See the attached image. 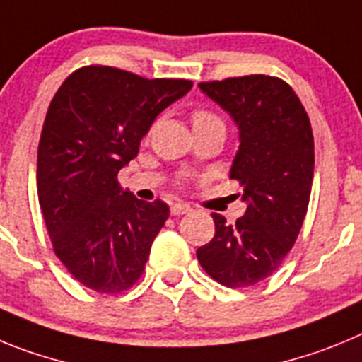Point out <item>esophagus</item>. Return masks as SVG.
<instances>
[{"instance_id":"1","label":"esophagus","mask_w":362,"mask_h":362,"mask_svg":"<svg viewBox=\"0 0 362 362\" xmlns=\"http://www.w3.org/2000/svg\"><path fill=\"white\" fill-rule=\"evenodd\" d=\"M191 205H187V204H173L171 205V214H173V216H182V214H187V213H191Z\"/></svg>"}]
</instances>
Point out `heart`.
Listing matches in <instances>:
<instances>
[{
  "label": "heart",
  "instance_id": "heart-1",
  "mask_svg": "<svg viewBox=\"0 0 362 362\" xmlns=\"http://www.w3.org/2000/svg\"><path fill=\"white\" fill-rule=\"evenodd\" d=\"M191 120H193V128L211 124V122H221L220 117L214 115L213 112H209V110H204V108L194 110L193 115H191Z\"/></svg>",
  "mask_w": 362,
  "mask_h": 362
}]
</instances>
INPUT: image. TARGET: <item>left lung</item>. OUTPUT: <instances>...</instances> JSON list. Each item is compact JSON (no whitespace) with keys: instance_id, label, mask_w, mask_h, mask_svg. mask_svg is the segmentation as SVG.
<instances>
[{"instance_id":"8db88e82","label":"left lung","mask_w":362,"mask_h":362,"mask_svg":"<svg viewBox=\"0 0 362 362\" xmlns=\"http://www.w3.org/2000/svg\"><path fill=\"white\" fill-rule=\"evenodd\" d=\"M198 86L236 120L240 149L230 178L242 187L247 211L234 223L211 214L214 238L197 258L220 285L252 286L278 270L307 214L314 178L310 119L279 77L254 74Z\"/></svg>"}]
</instances>
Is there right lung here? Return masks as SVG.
<instances>
[{
	"mask_svg": "<svg viewBox=\"0 0 362 362\" xmlns=\"http://www.w3.org/2000/svg\"><path fill=\"white\" fill-rule=\"evenodd\" d=\"M187 79H146L103 64L76 70L55 92L37 148V197L55 256L100 294L129 291L144 272L169 207L122 191L119 171Z\"/></svg>",
	"mask_w": 362,
	"mask_h": 362,
	"instance_id": "right-lung-1",
	"label": "right lung"
}]
</instances>
